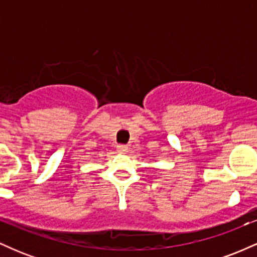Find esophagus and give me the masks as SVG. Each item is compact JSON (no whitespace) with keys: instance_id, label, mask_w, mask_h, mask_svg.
<instances>
[{"instance_id":"esophagus-1","label":"esophagus","mask_w":257,"mask_h":257,"mask_svg":"<svg viewBox=\"0 0 257 257\" xmlns=\"http://www.w3.org/2000/svg\"><path fill=\"white\" fill-rule=\"evenodd\" d=\"M117 151H118L119 153H125L126 151H128V147H126L125 145H118L117 146Z\"/></svg>"}]
</instances>
